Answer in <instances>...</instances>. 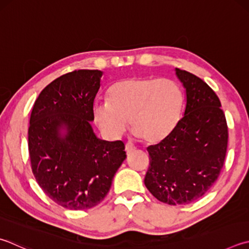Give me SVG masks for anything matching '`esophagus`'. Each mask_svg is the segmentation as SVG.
I'll return each instance as SVG.
<instances>
[{
	"instance_id": "1",
	"label": "esophagus",
	"mask_w": 249,
	"mask_h": 249,
	"mask_svg": "<svg viewBox=\"0 0 249 249\" xmlns=\"http://www.w3.org/2000/svg\"><path fill=\"white\" fill-rule=\"evenodd\" d=\"M125 150H126V152L127 153H130V152H133L134 150H136V146H135V144L133 143V142H127L125 144Z\"/></svg>"
}]
</instances>
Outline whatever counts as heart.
<instances>
[{
	"mask_svg": "<svg viewBox=\"0 0 249 249\" xmlns=\"http://www.w3.org/2000/svg\"><path fill=\"white\" fill-rule=\"evenodd\" d=\"M107 102L93 107V119L107 136L116 138L127 120L134 134L148 142L168 137L179 122L184 106L182 88L173 79L130 77L107 90Z\"/></svg>",
	"mask_w": 249,
	"mask_h": 249,
	"instance_id": "b5f03b06",
	"label": "heart"
}]
</instances>
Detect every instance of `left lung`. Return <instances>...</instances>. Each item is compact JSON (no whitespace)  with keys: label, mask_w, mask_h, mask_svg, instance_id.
I'll return each mask as SVG.
<instances>
[{"label":"left lung","mask_w":249,"mask_h":249,"mask_svg":"<svg viewBox=\"0 0 249 249\" xmlns=\"http://www.w3.org/2000/svg\"><path fill=\"white\" fill-rule=\"evenodd\" d=\"M186 89V109L173 132L149 146L144 185L158 200L187 205L213 186L223 168L229 128L218 96L205 81L176 69Z\"/></svg>","instance_id":"8db88e82"}]
</instances>
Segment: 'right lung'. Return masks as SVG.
<instances>
[{
	"mask_svg": "<svg viewBox=\"0 0 249 249\" xmlns=\"http://www.w3.org/2000/svg\"><path fill=\"white\" fill-rule=\"evenodd\" d=\"M101 76L97 70L62 75L40 92L31 111V170L50 199L70 210L90 209L105 199L126 159L123 142L99 139L90 125Z\"/></svg>",
	"mask_w": 249,
	"mask_h": 249,
	"instance_id": "obj_1",
	"label": "right lung"
}]
</instances>
